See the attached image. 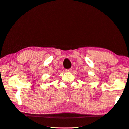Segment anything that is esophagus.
Here are the masks:
<instances>
[{"label": "esophagus", "mask_w": 129, "mask_h": 129, "mask_svg": "<svg viewBox=\"0 0 129 129\" xmlns=\"http://www.w3.org/2000/svg\"><path fill=\"white\" fill-rule=\"evenodd\" d=\"M72 70H73V69H72V68H70V69H67V70H66V71L67 72H71V71H72Z\"/></svg>", "instance_id": "1"}]
</instances>
